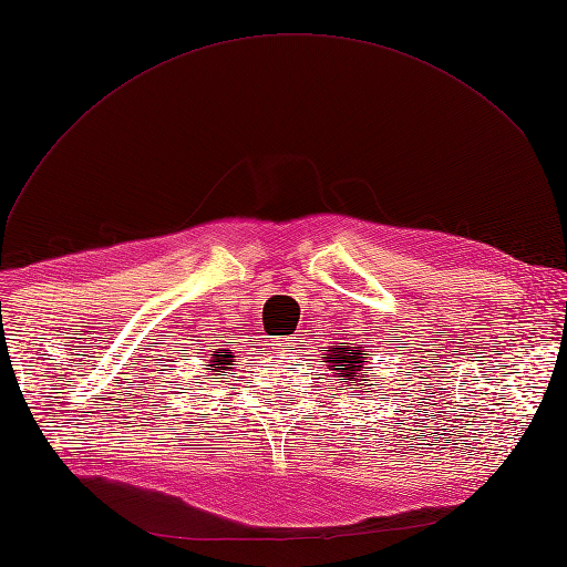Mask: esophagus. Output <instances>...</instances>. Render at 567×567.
<instances>
[{
    "instance_id": "34e87169",
    "label": "esophagus",
    "mask_w": 567,
    "mask_h": 567,
    "mask_svg": "<svg viewBox=\"0 0 567 567\" xmlns=\"http://www.w3.org/2000/svg\"><path fill=\"white\" fill-rule=\"evenodd\" d=\"M298 346L296 342V336H284V338H277L274 340V348H277L279 352H293V348Z\"/></svg>"
}]
</instances>
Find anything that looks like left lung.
Listing matches in <instances>:
<instances>
[{
  "label": "left lung",
  "instance_id": "obj_1",
  "mask_svg": "<svg viewBox=\"0 0 567 567\" xmlns=\"http://www.w3.org/2000/svg\"><path fill=\"white\" fill-rule=\"evenodd\" d=\"M329 354H331V357H326V359H329V364L338 367V369H333V371H340V375H338L340 383L364 381V379H367V373H364L367 367H364V357H362L364 352H362V350L331 348Z\"/></svg>",
  "mask_w": 567,
  "mask_h": 567
}]
</instances>
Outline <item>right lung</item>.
<instances>
[{"mask_svg": "<svg viewBox=\"0 0 567 567\" xmlns=\"http://www.w3.org/2000/svg\"><path fill=\"white\" fill-rule=\"evenodd\" d=\"M213 362H215V364H210L213 369H229L231 359H229V354H227V352H217V354L213 357ZM221 373H225V371H221Z\"/></svg>", "mask_w": 567, "mask_h": 567, "instance_id": "obj_1", "label": "right lung"}]
</instances>
